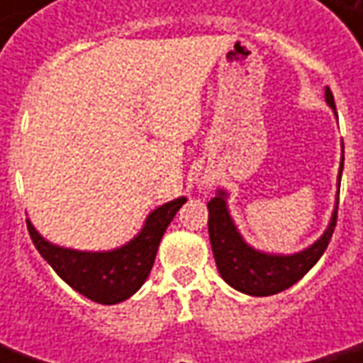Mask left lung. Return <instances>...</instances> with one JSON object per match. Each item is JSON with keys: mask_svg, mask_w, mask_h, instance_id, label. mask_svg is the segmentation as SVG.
I'll return each instance as SVG.
<instances>
[{"mask_svg": "<svg viewBox=\"0 0 363 363\" xmlns=\"http://www.w3.org/2000/svg\"><path fill=\"white\" fill-rule=\"evenodd\" d=\"M325 99L331 108H335L333 94L325 91ZM342 167H340V182H342ZM224 191H218L216 198L208 202V232H210V244L212 252L216 258V267L222 279L234 286L236 291H242L252 297H269L293 286L299 279H303L315 262L325 252L329 240L333 236L335 224H337V203L335 212L331 216L325 234L309 248L303 252L291 255V257H274V255H264L250 248L244 242L242 236L238 234L234 222H232Z\"/></svg>", "mask_w": 363, "mask_h": 363, "instance_id": "obj_1", "label": "left lung"}]
</instances>
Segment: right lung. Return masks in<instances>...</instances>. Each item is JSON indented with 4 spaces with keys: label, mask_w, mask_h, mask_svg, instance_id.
<instances>
[{
    "label": "right lung",
    "mask_w": 363,
    "mask_h": 363,
    "mask_svg": "<svg viewBox=\"0 0 363 363\" xmlns=\"http://www.w3.org/2000/svg\"><path fill=\"white\" fill-rule=\"evenodd\" d=\"M184 203L186 198H177L153 210L143 230L131 242L111 252H80L54 246L44 240L30 222L28 232L38 252L74 291L94 303L115 305L129 299L145 283L157 255L161 236Z\"/></svg>",
    "instance_id": "obj_1"
}]
</instances>
